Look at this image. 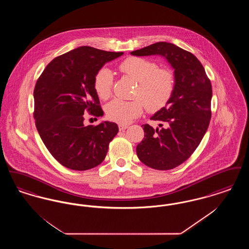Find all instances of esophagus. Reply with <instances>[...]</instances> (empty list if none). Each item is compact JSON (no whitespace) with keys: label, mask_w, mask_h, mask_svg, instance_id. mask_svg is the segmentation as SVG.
Masks as SVG:
<instances>
[{"label":"esophagus","mask_w":249,"mask_h":249,"mask_svg":"<svg viewBox=\"0 0 249 249\" xmlns=\"http://www.w3.org/2000/svg\"><path fill=\"white\" fill-rule=\"evenodd\" d=\"M128 128V125H124V124H119V130H126Z\"/></svg>","instance_id":"esophagus-1"}]
</instances>
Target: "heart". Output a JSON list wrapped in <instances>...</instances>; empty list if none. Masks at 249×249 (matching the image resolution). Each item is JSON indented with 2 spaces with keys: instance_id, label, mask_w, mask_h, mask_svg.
<instances>
[{
  "instance_id": "1",
  "label": "heart",
  "mask_w": 249,
  "mask_h": 249,
  "mask_svg": "<svg viewBox=\"0 0 249 249\" xmlns=\"http://www.w3.org/2000/svg\"><path fill=\"white\" fill-rule=\"evenodd\" d=\"M119 70L138 82L134 96L140 98L133 101L114 99L107 107V118L120 124L130 123L141 115L142 104L146 110L156 111L164 107L175 89V76L167 69H159L158 65L146 59L130 57L123 60ZM113 73L102 68L95 74L94 89L101 99H107L111 93Z\"/></svg>"
}]
</instances>
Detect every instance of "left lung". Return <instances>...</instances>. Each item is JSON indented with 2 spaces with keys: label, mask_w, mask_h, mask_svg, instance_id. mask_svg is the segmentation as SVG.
Returning a JSON list of instances; mask_svg holds the SVG:
<instances>
[{
  "label": "left lung",
  "mask_w": 249,
  "mask_h": 249,
  "mask_svg": "<svg viewBox=\"0 0 249 249\" xmlns=\"http://www.w3.org/2000/svg\"><path fill=\"white\" fill-rule=\"evenodd\" d=\"M133 56L159 55L174 69L175 89L165 107L150 118L164 123L159 130L142 125L144 137L136 146L143 164L170 170L182 164L200 144L211 119L212 86L200 60L178 46L158 42L131 51ZM162 127V124L159 125Z\"/></svg>",
  "instance_id": "8db88e82"
}]
</instances>
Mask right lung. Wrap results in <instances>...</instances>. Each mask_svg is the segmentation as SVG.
I'll return each instance as SVG.
<instances>
[{
  "label": "right lung",
  "instance_id": "add662e5",
  "mask_svg": "<svg viewBox=\"0 0 249 249\" xmlns=\"http://www.w3.org/2000/svg\"><path fill=\"white\" fill-rule=\"evenodd\" d=\"M122 55L79 47L52 59L38 78L34 91L36 128L61 165L86 171L104 161L119 127L110 121L85 126L84 112L103 117L93 85L95 74Z\"/></svg>",
  "mask_w": 249,
  "mask_h": 249
}]
</instances>
